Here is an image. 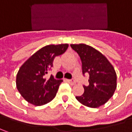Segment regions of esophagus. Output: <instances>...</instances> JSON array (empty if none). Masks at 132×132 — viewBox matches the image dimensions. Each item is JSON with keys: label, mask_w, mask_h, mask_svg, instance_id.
<instances>
[{"label": "esophagus", "mask_w": 132, "mask_h": 132, "mask_svg": "<svg viewBox=\"0 0 132 132\" xmlns=\"http://www.w3.org/2000/svg\"><path fill=\"white\" fill-rule=\"evenodd\" d=\"M67 81L69 82L71 85H75V84H76V82H75V81L74 79H68Z\"/></svg>", "instance_id": "obj_1"}]
</instances>
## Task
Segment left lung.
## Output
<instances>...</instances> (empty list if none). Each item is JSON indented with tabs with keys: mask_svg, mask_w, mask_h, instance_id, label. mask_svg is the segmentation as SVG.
<instances>
[{
	"mask_svg": "<svg viewBox=\"0 0 132 132\" xmlns=\"http://www.w3.org/2000/svg\"><path fill=\"white\" fill-rule=\"evenodd\" d=\"M79 55L82 73L89 75V85H84V93L77 100L89 108H98L113 96L117 88V75L105 56L94 48L85 45H71Z\"/></svg>",
	"mask_w": 132,
	"mask_h": 132,
	"instance_id": "obj_1",
	"label": "left lung"
}]
</instances>
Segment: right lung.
Segmentation results:
<instances>
[{"mask_svg": "<svg viewBox=\"0 0 132 132\" xmlns=\"http://www.w3.org/2000/svg\"><path fill=\"white\" fill-rule=\"evenodd\" d=\"M68 44L49 45L40 48L21 66L16 76V87L29 103L39 106L51 102L63 80L47 79L45 75L53 66L55 57L63 54Z\"/></svg>", "mask_w": 132, "mask_h": 132, "instance_id": "obj_1", "label": "right lung"}]
</instances>
